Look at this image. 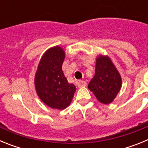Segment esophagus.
<instances>
[{
  "instance_id": "obj_1",
  "label": "esophagus",
  "mask_w": 148,
  "mask_h": 148,
  "mask_svg": "<svg viewBox=\"0 0 148 148\" xmlns=\"http://www.w3.org/2000/svg\"><path fill=\"white\" fill-rule=\"evenodd\" d=\"M77 84H78V88H80V87H85V86L87 85V83H86L84 81H78V82H77Z\"/></svg>"
}]
</instances>
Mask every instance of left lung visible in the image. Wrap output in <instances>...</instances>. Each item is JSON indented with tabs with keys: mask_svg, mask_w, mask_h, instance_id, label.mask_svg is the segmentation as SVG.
Masks as SVG:
<instances>
[{
	"mask_svg": "<svg viewBox=\"0 0 148 148\" xmlns=\"http://www.w3.org/2000/svg\"><path fill=\"white\" fill-rule=\"evenodd\" d=\"M122 85V79L113 61L108 55L99 54L95 58V75L88 89L99 102L109 104L114 101Z\"/></svg>",
	"mask_w": 148,
	"mask_h": 148,
	"instance_id": "left-lung-1",
	"label": "left lung"
}]
</instances>
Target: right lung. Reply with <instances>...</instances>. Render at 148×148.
<instances>
[{
	"label": "right lung",
	"mask_w": 148,
	"mask_h": 148,
	"mask_svg": "<svg viewBox=\"0 0 148 148\" xmlns=\"http://www.w3.org/2000/svg\"><path fill=\"white\" fill-rule=\"evenodd\" d=\"M65 55L60 46L49 48L41 56L34 78L39 99L49 108L60 110L70 105L76 90L63 73Z\"/></svg>",
	"instance_id": "right-lung-1"
}]
</instances>
